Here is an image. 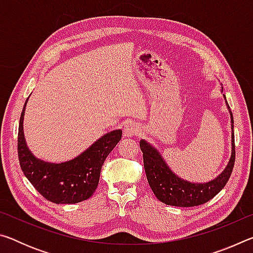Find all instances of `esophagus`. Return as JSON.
<instances>
[{
  "mask_svg": "<svg viewBox=\"0 0 253 253\" xmlns=\"http://www.w3.org/2000/svg\"><path fill=\"white\" fill-rule=\"evenodd\" d=\"M139 126L135 123H128L124 127V135L126 137H134L139 132Z\"/></svg>",
  "mask_w": 253,
  "mask_h": 253,
  "instance_id": "obj_1",
  "label": "esophagus"
}]
</instances>
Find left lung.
Listing matches in <instances>:
<instances>
[{
	"label": "left lung",
	"mask_w": 253,
	"mask_h": 253,
	"mask_svg": "<svg viewBox=\"0 0 253 253\" xmlns=\"http://www.w3.org/2000/svg\"><path fill=\"white\" fill-rule=\"evenodd\" d=\"M223 97L231 117V129H232L231 131V146L232 148H231V157L228 165L225 166L223 172L212 181L207 183H192L178 177L169 168L164 158L155 147H153L144 139L139 142L140 149L143 152L144 169L148 184L154 194L161 202L172 205V207H196V205L204 204L213 199L228 183L234 165L235 147L232 111L230 110L225 95H223Z\"/></svg>",
	"instance_id": "8db88e82"
}]
</instances>
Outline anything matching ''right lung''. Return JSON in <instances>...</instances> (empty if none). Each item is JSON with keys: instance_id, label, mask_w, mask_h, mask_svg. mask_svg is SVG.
Returning a JSON list of instances; mask_svg holds the SVG:
<instances>
[{"instance_id": "1", "label": "right lung", "mask_w": 253, "mask_h": 253, "mask_svg": "<svg viewBox=\"0 0 253 253\" xmlns=\"http://www.w3.org/2000/svg\"><path fill=\"white\" fill-rule=\"evenodd\" d=\"M28 99L21 113L18 134L19 162L25 177L50 202L75 204L89 199L99 183L106 157L122 139V129L107 132L70 161L59 164L44 162L33 155L24 138L23 119Z\"/></svg>"}]
</instances>
